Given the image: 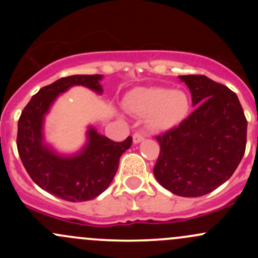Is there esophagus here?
Returning <instances> with one entry per match:
<instances>
[{
  "label": "esophagus",
  "instance_id": "34e87169",
  "mask_svg": "<svg viewBox=\"0 0 258 258\" xmlns=\"http://www.w3.org/2000/svg\"><path fill=\"white\" fill-rule=\"evenodd\" d=\"M132 139H134V144H140V142L144 141L145 137H144V135L140 134V132H136V134L134 135V137H132Z\"/></svg>",
  "mask_w": 258,
  "mask_h": 258
}]
</instances>
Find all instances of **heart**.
I'll use <instances>...</instances> for the list:
<instances>
[{"label":"heart","mask_w":258,"mask_h":258,"mask_svg":"<svg viewBox=\"0 0 258 258\" xmlns=\"http://www.w3.org/2000/svg\"><path fill=\"white\" fill-rule=\"evenodd\" d=\"M124 107L137 116H146L153 131H166L181 123L189 111L188 96L179 90L139 87L127 93Z\"/></svg>","instance_id":"obj_1"}]
</instances>
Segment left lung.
Listing matches in <instances>:
<instances>
[{"label":"left lung","instance_id":"1","mask_svg":"<svg viewBox=\"0 0 258 258\" xmlns=\"http://www.w3.org/2000/svg\"><path fill=\"white\" fill-rule=\"evenodd\" d=\"M195 111L177 127L156 137L161 146L153 173L162 187L199 197L225 183L246 150L247 119L235 92L202 75L179 76Z\"/></svg>","mask_w":258,"mask_h":258}]
</instances>
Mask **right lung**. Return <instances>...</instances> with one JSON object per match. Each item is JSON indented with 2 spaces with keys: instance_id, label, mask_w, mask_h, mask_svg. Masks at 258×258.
I'll use <instances>...</instances> for the list:
<instances>
[{
  "instance_id": "add662e5",
  "label": "right lung",
  "mask_w": 258,
  "mask_h": 258,
  "mask_svg": "<svg viewBox=\"0 0 258 258\" xmlns=\"http://www.w3.org/2000/svg\"><path fill=\"white\" fill-rule=\"evenodd\" d=\"M102 75L62 77L32 96L18 119L17 150L26 171L37 186L64 201H90L102 194L117 172L119 157L132 145V137L113 142L88 127L86 144L74 155H59L45 142V116L61 93L83 86L101 95Z\"/></svg>"
}]
</instances>
